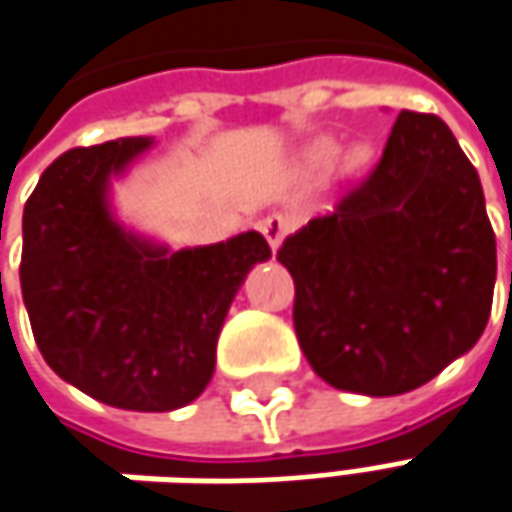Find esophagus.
<instances>
[{"mask_svg": "<svg viewBox=\"0 0 512 512\" xmlns=\"http://www.w3.org/2000/svg\"><path fill=\"white\" fill-rule=\"evenodd\" d=\"M289 229H291V223L286 215H269V218H263V221H260V232H263V238L269 240L272 252L280 249V243L286 240Z\"/></svg>", "mask_w": 512, "mask_h": 512, "instance_id": "1", "label": "esophagus"}]
</instances>
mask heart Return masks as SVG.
<instances>
[{
	"label": "heart",
	"mask_w": 512,
	"mask_h": 512,
	"mask_svg": "<svg viewBox=\"0 0 512 512\" xmlns=\"http://www.w3.org/2000/svg\"><path fill=\"white\" fill-rule=\"evenodd\" d=\"M334 155H337V147L331 144V141H317L314 147L309 150V161L314 167H328L331 161H334ZM362 158L360 155H354L351 158V164H360Z\"/></svg>",
	"instance_id": "obj_1"
}]
</instances>
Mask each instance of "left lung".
I'll return each mask as SVG.
<instances>
[{"mask_svg":"<svg viewBox=\"0 0 512 512\" xmlns=\"http://www.w3.org/2000/svg\"><path fill=\"white\" fill-rule=\"evenodd\" d=\"M294 331L340 391L397 397L482 337L496 235L479 175L442 118L402 110L377 167L283 240Z\"/></svg>","mask_w":512,"mask_h":512,"instance_id":"left-lung-1","label":"left lung"}]
</instances>
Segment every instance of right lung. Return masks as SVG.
Segmentation results:
<instances>
[{"instance_id": "add662e5", "label": "right lung", "mask_w": 512, "mask_h": 512, "mask_svg": "<svg viewBox=\"0 0 512 512\" xmlns=\"http://www.w3.org/2000/svg\"><path fill=\"white\" fill-rule=\"evenodd\" d=\"M150 138L76 147L42 172L22 215V297L45 362L87 397L124 411H175L215 371L243 277L272 257L260 232L169 252L110 212V178Z\"/></svg>"}]
</instances>
